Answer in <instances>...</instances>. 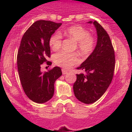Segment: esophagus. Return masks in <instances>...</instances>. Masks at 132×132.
Instances as JSON below:
<instances>
[{"instance_id": "1", "label": "esophagus", "mask_w": 132, "mask_h": 132, "mask_svg": "<svg viewBox=\"0 0 132 132\" xmlns=\"http://www.w3.org/2000/svg\"><path fill=\"white\" fill-rule=\"evenodd\" d=\"M62 72H63V75H66L68 73V71L65 70L64 69H62Z\"/></svg>"}]
</instances>
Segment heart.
Listing matches in <instances>:
<instances>
[{"instance_id": "heart-1", "label": "heart", "mask_w": 132, "mask_h": 132, "mask_svg": "<svg viewBox=\"0 0 132 132\" xmlns=\"http://www.w3.org/2000/svg\"><path fill=\"white\" fill-rule=\"evenodd\" d=\"M64 34L76 42L77 47L80 53L84 56L91 54L95 47V39L90 35L87 30L79 25H76L68 28L64 31ZM50 46L53 50L61 48L62 45V35L59 32L54 33L49 40ZM55 64L59 66L69 69L79 63V58L76 53H69L64 51L57 53L54 56Z\"/></svg>"}]
</instances>
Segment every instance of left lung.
Instances as JSON below:
<instances>
[{
	"label": "left lung",
	"mask_w": 132,
	"mask_h": 132,
	"mask_svg": "<svg viewBox=\"0 0 132 132\" xmlns=\"http://www.w3.org/2000/svg\"><path fill=\"white\" fill-rule=\"evenodd\" d=\"M93 24L97 33L96 46L87 60L77 68L85 71L86 74L76 75L73 85L76 97L87 104L96 102L105 93L113 79L116 65L114 49L108 33L97 21Z\"/></svg>",
	"instance_id": "1"
}]
</instances>
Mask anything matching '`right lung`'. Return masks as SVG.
Listing matches in <instances>:
<instances>
[{
	"label": "right lung",
	"instance_id": "add662e5",
	"mask_svg": "<svg viewBox=\"0 0 132 132\" xmlns=\"http://www.w3.org/2000/svg\"><path fill=\"white\" fill-rule=\"evenodd\" d=\"M61 23L38 20L33 23L23 35L17 53V68L20 80L25 94L30 100L42 104L53 96L54 84L62 75L60 67L42 72L43 63L50 57L49 40Z\"/></svg>",
	"mask_w": 132,
	"mask_h": 132
}]
</instances>
